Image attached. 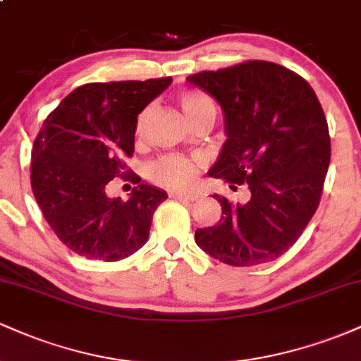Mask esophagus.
Here are the masks:
<instances>
[{
    "mask_svg": "<svg viewBox=\"0 0 361 361\" xmlns=\"http://www.w3.org/2000/svg\"><path fill=\"white\" fill-rule=\"evenodd\" d=\"M198 197H200V195H198V193H180V192H171V193H169V198H175V200L193 202V200H197Z\"/></svg>",
    "mask_w": 361,
    "mask_h": 361,
    "instance_id": "obj_1",
    "label": "esophagus"
}]
</instances>
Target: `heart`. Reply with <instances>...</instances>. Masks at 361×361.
<instances>
[{
    "label": "heart",
    "instance_id": "b5f03b06",
    "mask_svg": "<svg viewBox=\"0 0 361 361\" xmlns=\"http://www.w3.org/2000/svg\"><path fill=\"white\" fill-rule=\"evenodd\" d=\"M180 106L183 109L185 115L188 117L190 122H195L197 118L204 117V115L214 111V102L207 97L205 93L198 90H186L180 93L178 97ZM151 110L144 109L135 118L134 132L135 135H142L146 130V123ZM198 168H200V161L198 157H188L180 154H169L163 156L159 159L152 161L147 166V178L152 183L163 186L169 190H186L190 188L198 178Z\"/></svg>",
    "mask_w": 361,
    "mask_h": 361
}]
</instances>
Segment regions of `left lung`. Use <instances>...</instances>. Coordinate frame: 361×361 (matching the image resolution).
<instances>
[{
  "label": "left lung",
  "mask_w": 361,
  "mask_h": 361,
  "mask_svg": "<svg viewBox=\"0 0 361 361\" xmlns=\"http://www.w3.org/2000/svg\"><path fill=\"white\" fill-rule=\"evenodd\" d=\"M226 115L227 140L212 178L247 185L246 204L222 195V217L195 241L231 267H256L295 244L321 202L331 159L329 128L310 85L267 61H246L188 76Z\"/></svg>",
  "instance_id": "8db88e82"
}]
</instances>
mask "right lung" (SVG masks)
Returning <instances> with one entry per match:
<instances>
[{"label": "right lung", "instance_id": "1", "mask_svg": "<svg viewBox=\"0 0 361 361\" xmlns=\"http://www.w3.org/2000/svg\"><path fill=\"white\" fill-rule=\"evenodd\" d=\"M171 78L88 82L54 109L32 147V192L59 241L88 259L117 261L149 239L166 192L140 183L126 157L134 154L135 118ZM114 177L132 180L130 201L109 199Z\"/></svg>", "mask_w": 361, "mask_h": 361}]
</instances>
